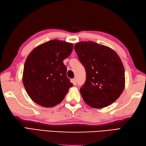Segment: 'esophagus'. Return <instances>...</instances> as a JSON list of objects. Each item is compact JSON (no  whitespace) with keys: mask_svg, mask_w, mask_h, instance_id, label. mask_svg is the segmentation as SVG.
Returning a JSON list of instances; mask_svg holds the SVG:
<instances>
[{"mask_svg":"<svg viewBox=\"0 0 146 146\" xmlns=\"http://www.w3.org/2000/svg\"><path fill=\"white\" fill-rule=\"evenodd\" d=\"M72 83L73 84V85H76L77 82H76V78H73L72 80Z\"/></svg>","mask_w":146,"mask_h":146,"instance_id":"esophagus-1","label":"esophagus"}]
</instances>
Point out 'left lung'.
I'll return each mask as SVG.
<instances>
[{
	"mask_svg": "<svg viewBox=\"0 0 146 146\" xmlns=\"http://www.w3.org/2000/svg\"><path fill=\"white\" fill-rule=\"evenodd\" d=\"M74 50L86 73L80 88L83 99L94 108L107 107L114 102L125 87V73L119 56L110 47L93 42H80Z\"/></svg>",
	"mask_w": 146,
	"mask_h": 146,
	"instance_id": "1",
	"label": "left lung"
}]
</instances>
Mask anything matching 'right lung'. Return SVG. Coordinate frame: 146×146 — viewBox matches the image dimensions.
<instances>
[{
	"label": "right lung",
	"instance_id": "obj_1",
	"mask_svg": "<svg viewBox=\"0 0 146 146\" xmlns=\"http://www.w3.org/2000/svg\"><path fill=\"white\" fill-rule=\"evenodd\" d=\"M73 48V43L52 40L36 46L27 56L22 81L35 103L45 108L60 103L73 86L66 76L63 60Z\"/></svg>",
	"mask_w": 146,
	"mask_h": 146
}]
</instances>
